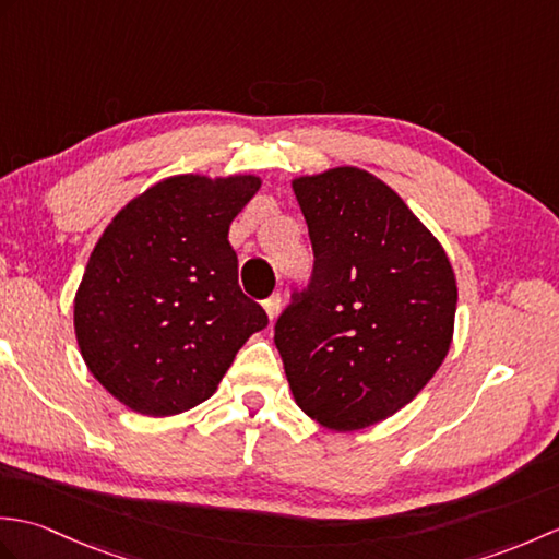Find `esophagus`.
Returning <instances> with one entry per match:
<instances>
[{
    "label": "esophagus",
    "mask_w": 559,
    "mask_h": 559,
    "mask_svg": "<svg viewBox=\"0 0 559 559\" xmlns=\"http://www.w3.org/2000/svg\"><path fill=\"white\" fill-rule=\"evenodd\" d=\"M264 310H266L269 322H273V319L278 317V312H281V298H278V295H271L269 300H264Z\"/></svg>",
    "instance_id": "esophagus-1"
}]
</instances>
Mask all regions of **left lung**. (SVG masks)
Segmentation results:
<instances>
[{
  "mask_svg": "<svg viewBox=\"0 0 559 559\" xmlns=\"http://www.w3.org/2000/svg\"><path fill=\"white\" fill-rule=\"evenodd\" d=\"M314 249L310 290L276 324L293 399L336 432L420 394L454 338L456 276L394 189L355 165L290 182Z\"/></svg>",
  "mask_w": 559,
  "mask_h": 559,
  "instance_id": "left-lung-1",
  "label": "left lung"
}]
</instances>
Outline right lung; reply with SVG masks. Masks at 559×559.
Listing matches in <instances>:
<instances>
[{
    "label": "right lung",
    "mask_w": 559,
    "mask_h": 559,
    "mask_svg": "<svg viewBox=\"0 0 559 559\" xmlns=\"http://www.w3.org/2000/svg\"><path fill=\"white\" fill-rule=\"evenodd\" d=\"M259 175H173L117 211L74 298L88 372L129 411L165 418L213 396L269 324L237 283L230 223Z\"/></svg>",
    "instance_id": "1"
}]
</instances>
